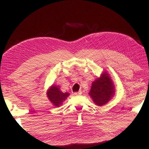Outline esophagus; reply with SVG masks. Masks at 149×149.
Returning a JSON list of instances; mask_svg holds the SVG:
<instances>
[{
	"mask_svg": "<svg viewBox=\"0 0 149 149\" xmlns=\"http://www.w3.org/2000/svg\"><path fill=\"white\" fill-rule=\"evenodd\" d=\"M82 94V92L81 91H79V92H77V93H74V95H81Z\"/></svg>",
	"mask_w": 149,
	"mask_h": 149,
	"instance_id": "esophagus-1",
	"label": "esophagus"
}]
</instances>
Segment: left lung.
I'll use <instances>...</instances> for the list:
<instances>
[{"mask_svg": "<svg viewBox=\"0 0 149 149\" xmlns=\"http://www.w3.org/2000/svg\"><path fill=\"white\" fill-rule=\"evenodd\" d=\"M115 94L114 85L108 73L105 72L92 83L89 95L96 104L102 107L112 99Z\"/></svg>", "mask_w": 149, "mask_h": 149, "instance_id": "1", "label": "left lung"}]
</instances>
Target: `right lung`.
Returning <instances> with one entry per match:
<instances>
[{
	"label": "right lung",
	"instance_id": "right-lung-1",
	"mask_svg": "<svg viewBox=\"0 0 149 149\" xmlns=\"http://www.w3.org/2000/svg\"><path fill=\"white\" fill-rule=\"evenodd\" d=\"M47 97L55 107H59L63 103V102L69 97L68 93H63L60 90L59 86L52 85L47 91Z\"/></svg>",
	"mask_w": 149,
	"mask_h": 149
}]
</instances>
